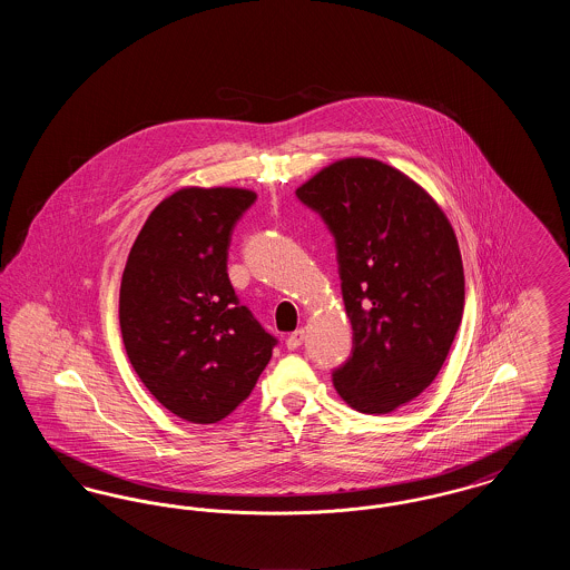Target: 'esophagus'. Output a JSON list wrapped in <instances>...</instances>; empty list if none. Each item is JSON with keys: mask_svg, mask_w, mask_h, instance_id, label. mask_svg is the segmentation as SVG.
Wrapping results in <instances>:
<instances>
[{"mask_svg": "<svg viewBox=\"0 0 570 570\" xmlns=\"http://www.w3.org/2000/svg\"><path fill=\"white\" fill-rule=\"evenodd\" d=\"M303 337H305V331L297 328L295 333H291V335L286 337V348H288V351H297L298 346L303 344Z\"/></svg>", "mask_w": 570, "mask_h": 570, "instance_id": "esophagus-1", "label": "esophagus"}]
</instances>
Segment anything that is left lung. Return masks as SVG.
<instances>
[{
    "label": "left lung",
    "instance_id": "8db88e82",
    "mask_svg": "<svg viewBox=\"0 0 570 570\" xmlns=\"http://www.w3.org/2000/svg\"><path fill=\"white\" fill-rule=\"evenodd\" d=\"M335 237L351 358L333 372L348 406L389 414L419 397L446 361L463 314L455 230L434 198L374 158L328 164L298 186Z\"/></svg>",
    "mask_w": 570,
    "mask_h": 570
}]
</instances>
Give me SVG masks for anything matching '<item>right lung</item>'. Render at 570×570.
<instances>
[{
  "instance_id": "obj_1",
  "label": "right lung",
  "mask_w": 570,
  "mask_h": 570,
  "mask_svg": "<svg viewBox=\"0 0 570 570\" xmlns=\"http://www.w3.org/2000/svg\"><path fill=\"white\" fill-rule=\"evenodd\" d=\"M244 188H181L142 224L119 291V326L140 382L166 410L209 425L249 397L275 337L239 305L226 258Z\"/></svg>"
}]
</instances>
